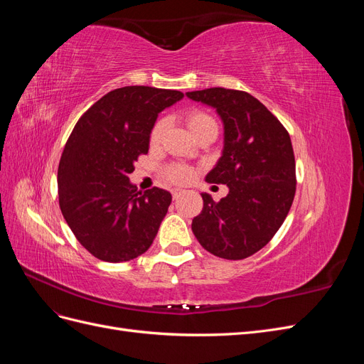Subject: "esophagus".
<instances>
[{
	"label": "esophagus",
	"mask_w": 364,
	"mask_h": 364,
	"mask_svg": "<svg viewBox=\"0 0 364 364\" xmlns=\"http://www.w3.org/2000/svg\"><path fill=\"white\" fill-rule=\"evenodd\" d=\"M181 194H182V190H173V199H179Z\"/></svg>",
	"instance_id": "1"
}]
</instances>
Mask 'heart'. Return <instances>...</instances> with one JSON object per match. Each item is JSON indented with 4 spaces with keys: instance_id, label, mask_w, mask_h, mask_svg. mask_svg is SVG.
Instances as JSON below:
<instances>
[{
    "instance_id": "b5f03b06",
    "label": "heart",
    "mask_w": 364,
    "mask_h": 364,
    "mask_svg": "<svg viewBox=\"0 0 364 364\" xmlns=\"http://www.w3.org/2000/svg\"><path fill=\"white\" fill-rule=\"evenodd\" d=\"M186 124H188L190 130L193 132V135H196L197 132L208 127V126H217L215 119L203 111L190 112L188 115H186ZM164 129H165V121L159 119L151 129V134H150L151 144H158V142L161 141ZM165 176H167V179L173 183H186L188 181H191V178L194 176V170L191 167H188V165L173 164L167 168V171H165Z\"/></svg>"
}]
</instances>
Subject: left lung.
I'll return each instance as SVG.
<instances>
[{
    "mask_svg": "<svg viewBox=\"0 0 364 364\" xmlns=\"http://www.w3.org/2000/svg\"><path fill=\"white\" fill-rule=\"evenodd\" d=\"M186 97L214 107L223 121L222 158L206 174L225 183L220 202L202 193L203 209L191 229L203 249L225 259H243L266 246L287 217L296 193V164L289 132L245 91L209 87Z\"/></svg>",
    "mask_w": 364,
    "mask_h": 364,
    "instance_id": "8db88e82",
    "label": "left lung"
}]
</instances>
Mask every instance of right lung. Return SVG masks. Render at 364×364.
I'll return each mask as SVG.
<instances>
[{"label": "right lung", "instance_id": "obj_1", "mask_svg": "<svg viewBox=\"0 0 364 364\" xmlns=\"http://www.w3.org/2000/svg\"><path fill=\"white\" fill-rule=\"evenodd\" d=\"M181 91L124 86L107 92L77 121L58 170L59 205L79 243L107 262L142 255L155 240L171 194L138 191L129 174L149 151L158 114Z\"/></svg>", "mask_w": 364, "mask_h": 364}]
</instances>
